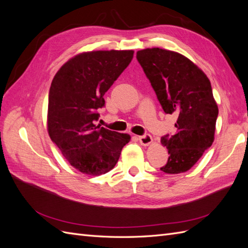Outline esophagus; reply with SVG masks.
Masks as SVG:
<instances>
[{
	"label": "esophagus",
	"instance_id": "esophagus-1",
	"mask_svg": "<svg viewBox=\"0 0 248 248\" xmlns=\"http://www.w3.org/2000/svg\"><path fill=\"white\" fill-rule=\"evenodd\" d=\"M139 140L140 142V145L142 146H149L150 144H152L153 139L150 134H145V136H140L139 137Z\"/></svg>",
	"mask_w": 248,
	"mask_h": 248
}]
</instances>
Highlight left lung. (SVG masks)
Returning a JSON list of instances; mask_svg holds the SVG:
<instances>
[{
	"label": "left lung",
	"mask_w": 248,
	"mask_h": 248,
	"mask_svg": "<svg viewBox=\"0 0 248 248\" xmlns=\"http://www.w3.org/2000/svg\"><path fill=\"white\" fill-rule=\"evenodd\" d=\"M166 114L176 115L174 136L161 139L170 154L160 170L180 174L190 170L214 141L218 107L211 82L188 58L159 47L137 52Z\"/></svg>",
	"instance_id": "obj_1"
}]
</instances>
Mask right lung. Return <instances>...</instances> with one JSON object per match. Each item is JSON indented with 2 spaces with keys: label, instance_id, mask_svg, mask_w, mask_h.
<instances>
[{
  "label": "right lung",
  "instance_id": "right-lung-1",
  "mask_svg": "<svg viewBox=\"0 0 248 248\" xmlns=\"http://www.w3.org/2000/svg\"><path fill=\"white\" fill-rule=\"evenodd\" d=\"M133 50H93L68 60L51 81L47 131L63 156L82 174L115 168L130 136L96 125L103 95L133 58Z\"/></svg>",
  "mask_w": 248,
  "mask_h": 248
}]
</instances>
